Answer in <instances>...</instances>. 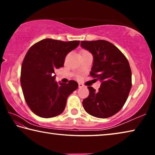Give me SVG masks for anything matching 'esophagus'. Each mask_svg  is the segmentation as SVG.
Instances as JSON below:
<instances>
[{"label": "esophagus", "mask_w": 155, "mask_h": 155, "mask_svg": "<svg viewBox=\"0 0 155 155\" xmlns=\"http://www.w3.org/2000/svg\"><path fill=\"white\" fill-rule=\"evenodd\" d=\"M83 87V85L82 83H78V87L79 88H81V87Z\"/></svg>", "instance_id": "34e87169"}]
</instances>
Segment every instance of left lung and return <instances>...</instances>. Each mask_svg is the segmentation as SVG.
<instances>
[{
	"mask_svg": "<svg viewBox=\"0 0 155 155\" xmlns=\"http://www.w3.org/2000/svg\"><path fill=\"white\" fill-rule=\"evenodd\" d=\"M81 46L93 54L90 76L102 82L98 91L87 87L90 94L83 101L84 109L92 116L107 118L117 114L128 98L132 87L129 63L108 41H81Z\"/></svg>",
	"mask_w": 155,
	"mask_h": 155,
	"instance_id": "8db88e82",
	"label": "left lung"
}]
</instances>
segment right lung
Instances as JSON below:
<instances>
[{"label":"right lung","mask_w":155,"mask_h":155,"mask_svg":"<svg viewBox=\"0 0 155 155\" xmlns=\"http://www.w3.org/2000/svg\"><path fill=\"white\" fill-rule=\"evenodd\" d=\"M79 43L44 39L28 49L21 68L20 83L26 103L35 115L50 118L64 111L68 97L78 83L73 80L57 83L51 74L64 67L65 57Z\"/></svg>","instance_id":"right-lung-1"}]
</instances>
